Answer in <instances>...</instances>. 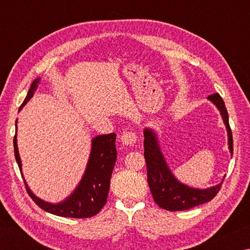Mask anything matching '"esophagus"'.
<instances>
[{
  "label": "esophagus",
  "mask_w": 250,
  "mask_h": 250,
  "mask_svg": "<svg viewBox=\"0 0 250 250\" xmlns=\"http://www.w3.org/2000/svg\"><path fill=\"white\" fill-rule=\"evenodd\" d=\"M121 142L122 145L133 146L137 143V135L132 131H125L121 134Z\"/></svg>",
  "instance_id": "esophagus-1"
}]
</instances>
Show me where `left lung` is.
<instances>
[{"label": "left lung", "mask_w": 250, "mask_h": 250, "mask_svg": "<svg viewBox=\"0 0 250 250\" xmlns=\"http://www.w3.org/2000/svg\"><path fill=\"white\" fill-rule=\"evenodd\" d=\"M208 99L216 104L222 113L223 120L225 122L228 131V145L230 153L232 154V134L228 121V113L225 103L219 94L208 96ZM145 159L146 163L147 183L154 202L161 208L167 210H186L192 207L204 204L213 200L222 188V183L207 189L191 188L184 184H181L174 176L166 163L161 153L155 134L152 131L145 130Z\"/></svg>", "instance_id": "8db88e82"}]
</instances>
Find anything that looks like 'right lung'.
Returning a JSON list of instances; mask_svg holds the SVG:
<instances>
[{"label":"right lung","instance_id":"add662e5","mask_svg":"<svg viewBox=\"0 0 250 250\" xmlns=\"http://www.w3.org/2000/svg\"><path fill=\"white\" fill-rule=\"evenodd\" d=\"M39 82L40 79L34 80L27 92L26 98L21 104L20 110L32 98ZM116 137V133H110L98 135L92 140L90 159L88 161L84 175L76 191L66 201L56 205L42 201L41 198L34 195L24 181L28 195L42 209L48 211L50 214L57 215V216L71 218H88L95 216L107 203L110 179H111L112 170L117 160ZM16 142L18 141H16L15 134L13 140L14 154L20 171H22L21 170L22 164H21L18 143Z\"/></svg>","mask_w":250,"mask_h":250}]
</instances>
